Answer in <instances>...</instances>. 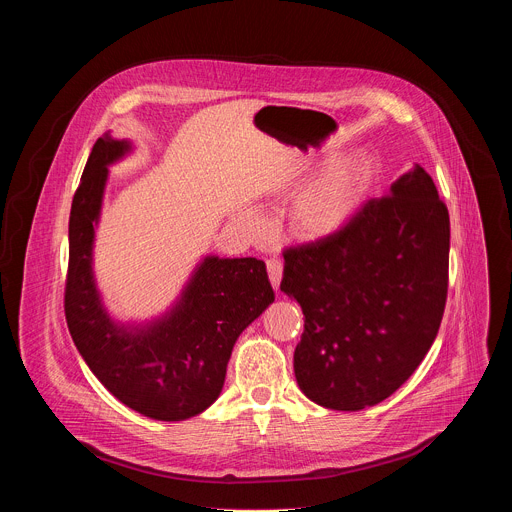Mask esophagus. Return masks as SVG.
Masks as SVG:
<instances>
[{
	"mask_svg": "<svg viewBox=\"0 0 512 512\" xmlns=\"http://www.w3.org/2000/svg\"><path fill=\"white\" fill-rule=\"evenodd\" d=\"M267 273H269V281L275 289H279V283H281V277H283V265L279 259H269L267 261Z\"/></svg>",
	"mask_w": 512,
	"mask_h": 512,
	"instance_id": "obj_1",
	"label": "esophagus"
}]
</instances>
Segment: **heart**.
<instances>
[{"label": "heart", "instance_id": "1", "mask_svg": "<svg viewBox=\"0 0 512 512\" xmlns=\"http://www.w3.org/2000/svg\"><path fill=\"white\" fill-rule=\"evenodd\" d=\"M379 168L367 152L334 160L308 182L289 208V227L298 239L320 243L340 235L373 194ZM257 227V218H251Z\"/></svg>", "mask_w": 512, "mask_h": 512}]
</instances>
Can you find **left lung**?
<instances>
[{"instance_id": "8db88e82", "label": "left lung", "mask_w": 512, "mask_h": 512, "mask_svg": "<svg viewBox=\"0 0 512 512\" xmlns=\"http://www.w3.org/2000/svg\"><path fill=\"white\" fill-rule=\"evenodd\" d=\"M281 291L304 312L294 352L302 393L336 411L393 395L440 330L448 296L450 214L413 166L336 237L289 247Z\"/></svg>"}]
</instances>
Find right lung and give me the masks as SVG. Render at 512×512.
<instances>
[{"label":"right lung","instance_id":"add662e5","mask_svg":"<svg viewBox=\"0 0 512 512\" xmlns=\"http://www.w3.org/2000/svg\"><path fill=\"white\" fill-rule=\"evenodd\" d=\"M129 152L131 141L109 133L93 145L70 208L64 314L81 356L113 397L145 417L182 421L221 395L237 338L275 294L263 261L206 255L166 314L115 322L97 289L93 245L109 166Z\"/></svg>","mask_w":512,"mask_h":512}]
</instances>
